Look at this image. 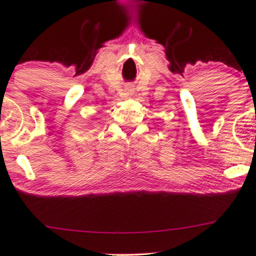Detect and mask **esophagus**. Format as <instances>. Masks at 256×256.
<instances>
[{"label":"esophagus","instance_id":"esophagus-1","mask_svg":"<svg viewBox=\"0 0 256 256\" xmlns=\"http://www.w3.org/2000/svg\"><path fill=\"white\" fill-rule=\"evenodd\" d=\"M126 92H128V94H130V92H132V90H131V89H130V88H128V89H126Z\"/></svg>","mask_w":256,"mask_h":256}]
</instances>
